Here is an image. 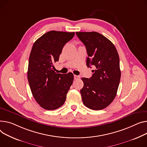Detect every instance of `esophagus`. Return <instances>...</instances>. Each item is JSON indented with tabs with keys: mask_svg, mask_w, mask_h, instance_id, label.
Masks as SVG:
<instances>
[{
	"mask_svg": "<svg viewBox=\"0 0 147 147\" xmlns=\"http://www.w3.org/2000/svg\"><path fill=\"white\" fill-rule=\"evenodd\" d=\"M74 80H78L80 79V77L79 76H76V75H74Z\"/></svg>",
	"mask_w": 147,
	"mask_h": 147,
	"instance_id": "obj_1",
	"label": "esophagus"
}]
</instances>
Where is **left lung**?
I'll return each instance as SVG.
<instances>
[{
    "label": "left lung",
    "mask_w": 147,
    "mask_h": 147,
    "mask_svg": "<svg viewBox=\"0 0 147 147\" xmlns=\"http://www.w3.org/2000/svg\"><path fill=\"white\" fill-rule=\"evenodd\" d=\"M76 34L86 46L87 66L95 68L90 79L82 78L84 83L80 90L83 102L90 109H103L114 100L120 82L121 73L118 51L109 40L98 32Z\"/></svg>",
    "instance_id": "8db88e82"
}]
</instances>
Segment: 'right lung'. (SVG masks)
I'll return each mask as SVG.
<instances>
[{"instance_id": "add662e5", "label": "right lung", "mask_w": 147, "mask_h": 147, "mask_svg": "<svg viewBox=\"0 0 147 147\" xmlns=\"http://www.w3.org/2000/svg\"><path fill=\"white\" fill-rule=\"evenodd\" d=\"M74 32L49 31L34 42L29 58L28 80L36 102L46 110L59 108L65 102L74 75L56 73L53 64L59 60L65 44Z\"/></svg>"}]
</instances>
